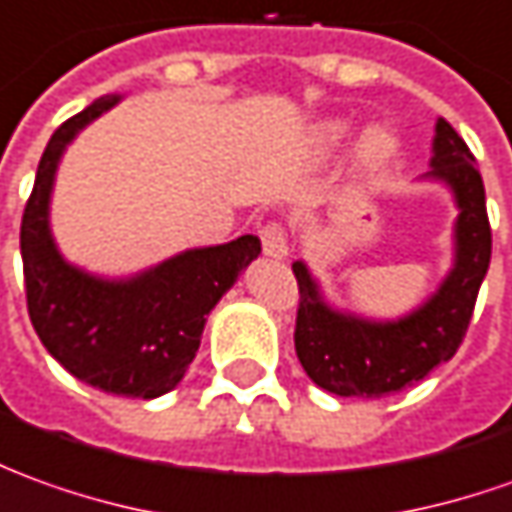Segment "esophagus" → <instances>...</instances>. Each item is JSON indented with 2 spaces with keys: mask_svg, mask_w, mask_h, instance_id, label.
I'll use <instances>...</instances> for the list:
<instances>
[{
  "mask_svg": "<svg viewBox=\"0 0 512 512\" xmlns=\"http://www.w3.org/2000/svg\"><path fill=\"white\" fill-rule=\"evenodd\" d=\"M260 238H263V252L274 260H285L288 257V235H285L283 224L271 221L266 227L260 229Z\"/></svg>",
  "mask_w": 512,
  "mask_h": 512,
  "instance_id": "obj_1",
  "label": "esophagus"
}]
</instances>
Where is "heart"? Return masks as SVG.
Listing matches in <instances>:
<instances>
[{
    "instance_id": "1",
    "label": "heart",
    "mask_w": 512,
    "mask_h": 512,
    "mask_svg": "<svg viewBox=\"0 0 512 512\" xmlns=\"http://www.w3.org/2000/svg\"><path fill=\"white\" fill-rule=\"evenodd\" d=\"M353 123L350 120H325L316 125L314 131V151L316 154H330L333 148H339L344 139L350 137ZM398 151V134L389 125H373L367 128V134L358 142V165L364 170H378L387 165L389 159Z\"/></svg>"
}]
</instances>
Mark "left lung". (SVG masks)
<instances>
[{
  "mask_svg": "<svg viewBox=\"0 0 512 512\" xmlns=\"http://www.w3.org/2000/svg\"><path fill=\"white\" fill-rule=\"evenodd\" d=\"M429 182L446 184L457 204L454 263L423 305L401 319H367L325 302L311 269L297 260L300 308L294 347L316 387L342 398H381L423 381L457 353L490 263L485 184L474 154L440 117L431 139Z\"/></svg>",
  "mask_w": 512,
  "mask_h": 512,
  "instance_id": "1",
  "label": "left lung"
}]
</instances>
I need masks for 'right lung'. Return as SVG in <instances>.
Instances as JSON below:
<instances>
[{
	"instance_id": "1",
	"label": "right lung",
	"mask_w": 512,
	"mask_h": 512,
	"mask_svg": "<svg viewBox=\"0 0 512 512\" xmlns=\"http://www.w3.org/2000/svg\"><path fill=\"white\" fill-rule=\"evenodd\" d=\"M120 100L100 97L47 142L22 218L24 288L38 339L66 373L111 395L151 401L182 381L207 316L260 255V238L184 249L131 277L72 266L50 229L55 173L69 142Z\"/></svg>"
}]
</instances>
